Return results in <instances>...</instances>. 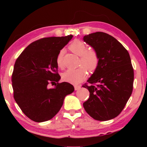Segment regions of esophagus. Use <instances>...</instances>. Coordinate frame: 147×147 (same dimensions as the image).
Returning <instances> with one entry per match:
<instances>
[{"instance_id": "1", "label": "esophagus", "mask_w": 147, "mask_h": 147, "mask_svg": "<svg viewBox=\"0 0 147 147\" xmlns=\"http://www.w3.org/2000/svg\"><path fill=\"white\" fill-rule=\"evenodd\" d=\"M80 88H81L80 86H74V89H75V90H78L80 89Z\"/></svg>"}]
</instances>
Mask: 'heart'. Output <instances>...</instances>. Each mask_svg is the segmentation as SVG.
<instances>
[{"label": "heart", "instance_id": "b5f03b06", "mask_svg": "<svg viewBox=\"0 0 147 147\" xmlns=\"http://www.w3.org/2000/svg\"><path fill=\"white\" fill-rule=\"evenodd\" d=\"M69 49L76 55L80 57V65L81 67L75 69H68L62 74L63 81L73 84H78L86 78L88 70L89 72L95 71L100 63V56L98 51L94 48H88L85 42L76 39L69 45ZM64 51L61 49L56 58V63L58 67H65L63 62Z\"/></svg>", "mask_w": 147, "mask_h": 147}]
</instances>
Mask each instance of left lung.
Returning <instances> with one entry per match:
<instances>
[{"label":"left lung","mask_w":147,"mask_h":147,"mask_svg":"<svg viewBox=\"0 0 147 147\" xmlns=\"http://www.w3.org/2000/svg\"><path fill=\"white\" fill-rule=\"evenodd\" d=\"M84 41L100 56L97 69L82 86L90 92L84 108L96 120H111L122 111L132 92L134 69L129 53L118 40L103 32L85 35Z\"/></svg>","instance_id":"left-lung-1"}]
</instances>
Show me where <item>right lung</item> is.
<instances>
[{"instance_id": "right-lung-1", "label": "right lung", "mask_w": 147, "mask_h": 147, "mask_svg": "<svg viewBox=\"0 0 147 147\" xmlns=\"http://www.w3.org/2000/svg\"><path fill=\"white\" fill-rule=\"evenodd\" d=\"M73 36L44 37L33 42L16 60L12 86L22 112L37 122L47 121L61 109L64 98L74 91L67 82L59 83L56 58ZM49 83L55 88L49 89Z\"/></svg>"}]
</instances>
